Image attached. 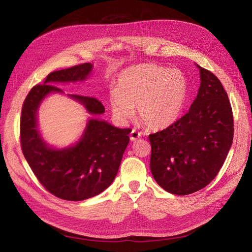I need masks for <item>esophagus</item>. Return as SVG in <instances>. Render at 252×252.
Segmentation results:
<instances>
[{
  "label": "esophagus",
  "mask_w": 252,
  "mask_h": 252,
  "mask_svg": "<svg viewBox=\"0 0 252 252\" xmlns=\"http://www.w3.org/2000/svg\"><path fill=\"white\" fill-rule=\"evenodd\" d=\"M141 138V133L139 132V131H136V130H133L131 131V133H130V140L132 141V142H134V141H136L138 139H140Z\"/></svg>",
  "instance_id": "34e87169"
}]
</instances>
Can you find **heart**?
Wrapping results in <instances>:
<instances>
[{
	"mask_svg": "<svg viewBox=\"0 0 252 252\" xmlns=\"http://www.w3.org/2000/svg\"><path fill=\"white\" fill-rule=\"evenodd\" d=\"M185 74L177 68L144 63L121 71L109 96V108L119 122L132 116L151 129H164L180 117L187 97Z\"/></svg>",
	"mask_w": 252,
	"mask_h": 252,
	"instance_id": "1",
	"label": "heart"
}]
</instances>
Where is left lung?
Wrapping results in <instances>:
<instances>
[{
    "label": "left lung",
    "mask_w": 252,
    "mask_h": 252,
    "mask_svg": "<svg viewBox=\"0 0 252 252\" xmlns=\"http://www.w3.org/2000/svg\"><path fill=\"white\" fill-rule=\"evenodd\" d=\"M201 86L189 111L162 131L149 134L150 169L166 191L187 195L217 177L233 140L232 108L222 83L197 65Z\"/></svg>",
    "instance_id": "8db88e82"
}]
</instances>
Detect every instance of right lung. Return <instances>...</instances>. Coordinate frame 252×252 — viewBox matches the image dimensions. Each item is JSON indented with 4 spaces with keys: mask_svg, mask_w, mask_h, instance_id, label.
Listing matches in <instances>:
<instances>
[{
    "mask_svg": "<svg viewBox=\"0 0 252 252\" xmlns=\"http://www.w3.org/2000/svg\"><path fill=\"white\" fill-rule=\"evenodd\" d=\"M93 69L90 63L49 73L44 84L29 91L22 107L20 141L30 168L44 188L62 200L83 201L107 188L118 173L129 143L130 128H117L105 121L89 120L82 139L72 147L57 150L48 147L37 130L36 111L50 93H61L53 84L82 81ZM89 113L102 114L103 104L94 96L71 94Z\"/></svg>",
    "mask_w": 252,
    "mask_h": 252,
    "instance_id": "obj_1",
    "label": "right lung"
}]
</instances>
